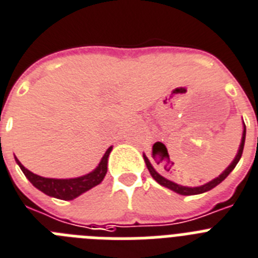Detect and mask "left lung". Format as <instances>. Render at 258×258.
<instances>
[{"label":"left lung","instance_id":"8db88e82","mask_svg":"<svg viewBox=\"0 0 258 258\" xmlns=\"http://www.w3.org/2000/svg\"><path fill=\"white\" fill-rule=\"evenodd\" d=\"M243 136H241V142H240V146H239V150H237V154L236 156H235V159L231 162L230 166L227 167V168L224 169L223 172L221 173V175L218 176V177H215V179H213L211 181L206 182V184H204V185H200V186H184V185H180V184H176V182L171 181V180L166 179V177H163L162 175H159V173L156 172L155 168L153 167V164L150 163V160H149V158H147L146 155L144 154V159H145V163H146V167L147 169H149V172H150V175L153 176V179L155 180L158 184H160L162 186H166V188L171 189V190H173L175 193H177V195H181V196H193V195H201V193H205L208 192V190H210V189L215 188V186L218 185V184H221L222 181H223L226 177H227L228 175H230L231 172H232V169L236 167V164L239 163L240 158H241V154H243V149H244V142H245V124H244L243 121Z\"/></svg>","mask_w":258,"mask_h":258}]
</instances>
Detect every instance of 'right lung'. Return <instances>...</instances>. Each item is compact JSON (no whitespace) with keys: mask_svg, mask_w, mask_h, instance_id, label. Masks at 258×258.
<instances>
[{"mask_svg":"<svg viewBox=\"0 0 258 258\" xmlns=\"http://www.w3.org/2000/svg\"><path fill=\"white\" fill-rule=\"evenodd\" d=\"M112 146L108 147L105 154L103 155L102 160L99 162L98 167L90 173H86L79 177H73V179H50V177H43L36 173L28 171L26 167L17 159L15 156V162L18 163V166L21 167L22 172L26 175L30 182L35 188L45 193L50 197L58 198V200H74L78 196L83 195L85 192L90 190L94 186L99 185L104 179L105 173H107V164H108V156L111 154Z\"/></svg>","mask_w":258,"mask_h":258,"instance_id":"add662e5","label":"right lung"}]
</instances>
